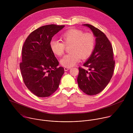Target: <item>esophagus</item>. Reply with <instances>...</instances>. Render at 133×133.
I'll return each instance as SVG.
<instances>
[{
	"label": "esophagus",
	"mask_w": 133,
	"mask_h": 133,
	"mask_svg": "<svg viewBox=\"0 0 133 133\" xmlns=\"http://www.w3.org/2000/svg\"><path fill=\"white\" fill-rule=\"evenodd\" d=\"M70 68H71L70 67H65V68H64V70H65V71H67V70H69Z\"/></svg>",
	"instance_id": "esophagus-1"
}]
</instances>
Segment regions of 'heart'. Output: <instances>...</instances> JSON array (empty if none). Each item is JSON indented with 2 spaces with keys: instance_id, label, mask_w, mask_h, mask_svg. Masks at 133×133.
<instances>
[{
  "instance_id": "b5f03b06",
  "label": "heart",
  "mask_w": 133,
  "mask_h": 133,
  "mask_svg": "<svg viewBox=\"0 0 133 133\" xmlns=\"http://www.w3.org/2000/svg\"><path fill=\"white\" fill-rule=\"evenodd\" d=\"M62 41L52 40L50 47L56 56L63 55L66 46H70V53L61 60V64L66 67H71L76 64L81 58L85 59L91 55L95 45V38L91 32H84L82 30L71 29L63 33L61 36Z\"/></svg>"
}]
</instances>
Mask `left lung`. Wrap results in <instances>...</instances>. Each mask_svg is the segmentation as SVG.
<instances>
[{
	"instance_id": "left-lung-1",
	"label": "left lung",
	"mask_w": 133,
	"mask_h": 133,
	"mask_svg": "<svg viewBox=\"0 0 133 133\" xmlns=\"http://www.w3.org/2000/svg\"><path fill=\"white\" fill-rule=\"evenodd\" d=\"M92 31L96 38L94 50L84 66L79 67L77 83L79 88L88 95L101 92L108 84L114 74L115 61L112 45L105 34L89 24H84Z\"/></svg>"
}]
</instances>
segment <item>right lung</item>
<instances>
[{
    "instance_id": "right-lung-1",
    "label": "right lung",
    "mask_w": 133,
    "mask_h": 133,
    "mask_svg": "<svg viewBox=\"0 0 133 133\" xmlns=\"http://www.w3.org/2000/svg\"><path fill=\"white\" fill-rule=\"evenodd\" d=\"M55 24L42 26L31 32L22 48V62L19 66L23 81L36 96L46 97L58 89L64 73L50 43L52 37L64 27Z\"/></svg>"
}]
</instances>
